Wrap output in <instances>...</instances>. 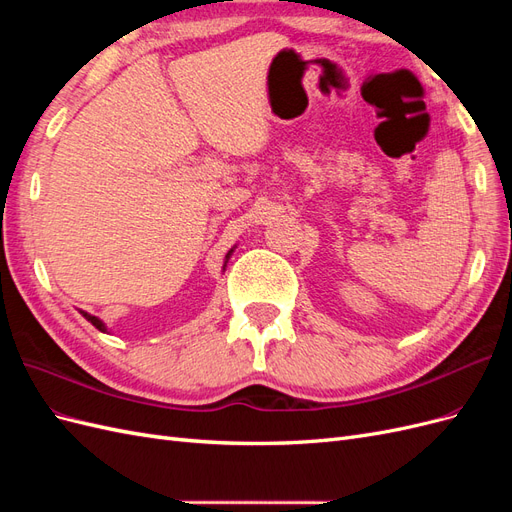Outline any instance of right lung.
<instances>
[{"instance_id": "1", "label": "right lung", "mask_w": 512, "mask_h": 512, "mask_svg": "<svg viewBox=\"0 0 512 512\" xmlns=\"http://www.w3.org/2000/svg\"><path fill=\"white\" fill-rule=\"evenodd\" d=\"M230 254H232V250H230V252H228V254H226V262H228V258H230ZM224 267H226V265H224ZM81 314H83V316H85V318H87V320H89V322H91V324H94V327H96V329H98V331H102V333H106V327H104V322H102V320H100V318H96V316H91V314H87V312H81Z\"/></svg>"}]
</instances>
